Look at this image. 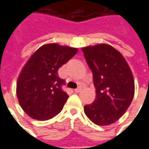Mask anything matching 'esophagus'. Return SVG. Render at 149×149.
Returning <instances> with one entry per match:
<instances>
[{"label": "esophagus", "mask_w": 149, "mask_h": 149, "mask_svg": "<svg viewBox=\"0 0 149 149\" xmlns=\"http://www.w3.org/2000/svg\"><path fill=\"white\" fill-rule=\"evenodd\" d=\"M82 91V88L81 87H78V88H76L75 90H74V92L75 93H79V92H80Z\"/></svg>", "instance_id": "34e87169"}]
</instances>
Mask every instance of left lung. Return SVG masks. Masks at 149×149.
Segmentation results:
<instances>
[{
	"instance_id": "left-lung-1",
	"label": "left lung",
	"mask_w": 149,
	"mask_h": 149,
	"mask_svg": "<svg viewBox=\"0 0 149 149\" xmlns=\"http://www.w3.org/2000/svg\"><path fill=\"white\" fill-rule=\"evenodd\" d=\"M93 74L96 96L84 107L87 117L98 126L116 122L129 107L134 95V79L130 67L120 52L100 43L82 48Z\"/></svg>"
}]
</instances>
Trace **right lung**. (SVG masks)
I'll return each mask as SVG.
<instances>
[{
	"instance_id": "add662e5",
	"label": "right lung",
	"mask_w": 149,
	"mask_h": 149,
	"mask_svg": "<svg viewBox=\"0 0 149 149\" xmlns=\"http://www.w3.org/2000/svg\"><path fill=\"white\" fill-rule=\"evenodd\" d=\"M77 52L74 48L49 43L28 59L18 76L17 95L29 116L44 121L62 111L69 95L62 90L65 81L58 77V70Z\"/></svg>"
}]
</instances>
